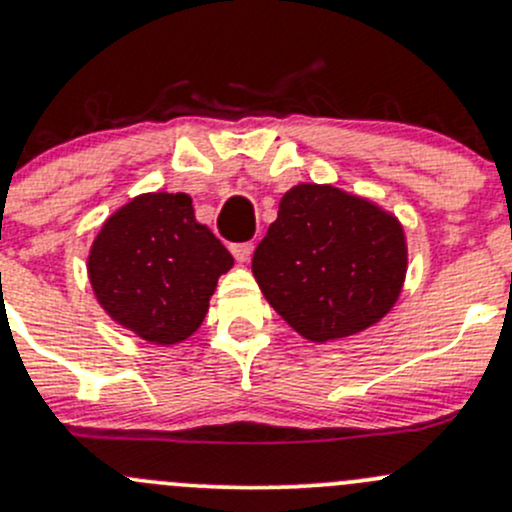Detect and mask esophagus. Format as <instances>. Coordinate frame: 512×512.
<instances>
[{
	"label": "esophagus",
	"mask_w": 512,
	"mask_h": 512,
	"mask_svg": "<svg viewBox=\"0 0 512 512\" xmlns=\"http://www.w3.org/2000/svg\"><path fill=\"white\" fill-rule=\"evenodd\" d=\"M230 250H233L235 260L247 262V260H250L252 250H255V245H252V242H238V245H233V247H230Z\"/></svg>",
	"instance_id": "esophagus-1"
}]
</instances>
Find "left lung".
<instances>
[{
	"label": "left lung",
	"instance_id": "8db88e82",
	"mask_svg": "<svg viewBox=\"0 0 512 512\" xmlns=\"http://www.w3.org/2000/svg\"><path fill=\"white\" fill-rule=\"evenodd\" d=\"M405 270L402 225L365 198L319 184L284 193L252 255V274L272 309L316 343L383 319Z\"/></svg>",
	"mask_w": 512,
	"mask_h": 512
}]
</instances>
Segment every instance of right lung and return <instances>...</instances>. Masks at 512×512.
<instances>
[{
	"instance_id": "1",
	"label": "right lung",
	"mask_w": 512,
	"mask_h": 512,
	"mask_svg": "<svg viewBox=\"0 0 512 512\" xmlns=\"http://www.w3.org/2000/svg\"><path fill=\"white\" fill-rule=\"evenodd\" d=\"M233 267L186 193H144L105 220L88 257L100 306L139 338L186 341L203 324L220 274Z\"/></svg>"
}]
</instances>
